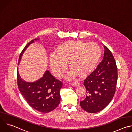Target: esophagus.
Returning <instances> with one entry per match:
<instances>
[{
  "label": "esophagus",
  "instance_id": "34e87169",
  "mask_svg": "<svg viewBox=\"0 0 132 132\" xmlns=\"http://www.w3.org/2000/svg\"><path fill=\"white\" fill-rule=\"evenodd\" d=\"M71 84L72 86H74V87L79 86V85H80L79 83L77 81H75V82H72Z\"/></svg>",
  "mask_w": 132,
  "mask_h": 132
}]
</instances>
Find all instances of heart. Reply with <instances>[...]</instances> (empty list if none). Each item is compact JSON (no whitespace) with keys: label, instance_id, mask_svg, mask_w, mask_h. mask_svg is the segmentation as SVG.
I'll return each instance as SVG.
<instances>
[{"label":"heart","instance_id":"obj_1","mask_svg":"<svg viewBox=\"0 0 132 132\" xmlns=\"http://www.w3.org/2000/svg\"><path fill=\"white\" fill-rule=\"evenodd\" d=\"M101 54V49L96 43L69 41L59 46L56 53L51 54L50 64L56 77L63 76L68 62L69 68L72 71L68 76V78H71L75 73L84 76L95 67Z\"/></svg>","mask_w":132,"mask_h":132}]
</instances>
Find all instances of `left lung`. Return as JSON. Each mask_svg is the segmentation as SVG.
I'll list each match as a JSON object with an SVG mask.
<instances>
[{
  "mask_svg": "<svg viewBox=\"0 0 132 132\" xmlns=\"http://www.w3.org/2000/svg\"><path fill=\"white\" fill-rule=\"evenodd\" d=\"M104 48L102 61L84 80L87 95L80 104L82 109L91 113L104 109L111 102L116 92L117 66L111 52L105 45Z\"/></svg>",
  "mask_w": 132,
  "mask_h": 132,
  "instance_id": "8db88e82",
  "label": "left lung"
}]
</instances>
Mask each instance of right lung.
I'll return each instance as SVG.
<instances>
[{"label":"right lung","mask_w":132,"mask_h":132,"mask_svg":"<svg viewBox=\"0 0 132 132\" xmlns=\"http://www.w3.org/2000/svg\"><path fill=\"white\" fill-rule=\"evenodd\" d=\"M30 41L22 51L19 59L20 63L26 50L34 41ZM18 88L28 104L35 110L42 113H48L54 110L60 103V91L63 83L56 79L48 70H46L43 76L35 81L29 82L22 79L17 69Z\"/></svg>","instance_id":"obj_1"}]
</instances>
